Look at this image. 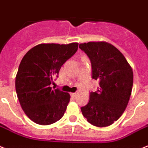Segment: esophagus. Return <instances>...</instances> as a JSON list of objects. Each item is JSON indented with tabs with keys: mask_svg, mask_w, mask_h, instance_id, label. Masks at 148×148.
<instances>
[{
	"mask_svg": "<svg viewBox=\"0 0 148 148\" xmlns=\"http://www.w3.org/2000/svg\"><path fill=\"white\" fill-rule=\"evenodd\" d=\"M77 94L78 93H71L70 94V95H71L72 97H75L77 96Z\"/></svg>",
	"mask_w": 148,
	"mask_h": 148,
	"instance_id": "esophagus-1",
	"label": "esophagus"
}]
</instances>
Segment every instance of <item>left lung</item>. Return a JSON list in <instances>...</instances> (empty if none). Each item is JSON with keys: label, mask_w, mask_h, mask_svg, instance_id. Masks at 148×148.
Instances as JSON below:
<instances>
[{"label": "left lung", "mask_w": 148, "mask_h": 148, "mask_svg": "<svg viewBox=\"0 0 148 148\" xmlns=\"http://www.w3.org/2000/svg\"><path fill=\"white\" fill-rule=\"evenodd\" d=\"M91 60L92 78L100 81L97 92H91L87 105L81 107L91 125L106 127L122 116L129 101L133 85V71L116 47L106 41L79 45Z\"/></svg>", "instance_id": "left-lung-1"}]
</instances>
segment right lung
Returning a JSON list of instances; mask_svg holds the SVG:
<instances>
[{
	"instance_id": "obj_1",
	"label": "right lung",
	"mask_w": 148,
	"mask_h": 148,
	"mask_svg": "<svg viewBox=\"0 0 148 148\" xmlns=\"http://www.w3.org/2000/svg\"><path fill=\"white\" fill-rule=\"evenodd\" d=\"M78 45L76 42L40 44L22 59L16 75V91L22 109L34 123L51 125L64 115L70 95L52 90L50 85L63 63L76 52Z\"/></svg>"
}]
</instances>
